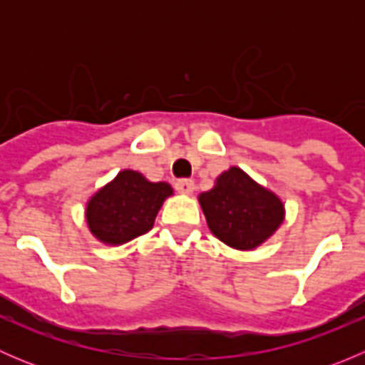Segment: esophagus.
I'll use <instances>...</instances> for the list:
<instances>
[{"instance_id":"esophagus-1","label":"esophagus","mask_w":365,"mask_h":365,"mask_svg":"<svg viewBox=\"0 0 365 365\" xmlns=\"http://www.w3.org/2000/svg\"><path fill=\"white\" fill-rule=\"evenodd\" d=\"M176 190L180 194H192L194 192V182L192 180H178L176 182Z\"/></svg>"}]
</instances>
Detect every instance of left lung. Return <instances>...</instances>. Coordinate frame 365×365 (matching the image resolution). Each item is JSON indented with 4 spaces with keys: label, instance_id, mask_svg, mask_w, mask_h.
Returning <instances> with one entry per match:
<instances>
[{
    "label": "left lung",
    "instance_id": "left-lung-1",
    "mask_svg": "<svg viewBox=\"0 0 365 365\" xmlns=\"http://www.w3.org/2000/svg\"><path fill=\"white\" fill-rule=\"evenodd\" d=\"M200 205L210 231L238 251L259 247L284 220L282 201L235 165L200 194Z\"/></svg>",
    "mask_w": 365,
    "mask_h": 365
}]
</instances>
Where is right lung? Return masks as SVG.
Wrapping results in <instances>:
<instances>
[{
	"instance_id": "obj_1",
	"label": "right lung",
	"mask_w": 365,
	"mask_h": 365,
	"mask_svg": "<svg viewBox=\"0 0 365 365\" xmlns=\"http://www.w3.org/2000/svg\"><path fill=\"white\" fill-rule=\"evenodd\" d=\"M169 196H173L169 183L148 182L141 173L123 169L88 201V227L102 244H127L152 230Z\"/></svg>"
}]
</instances>
